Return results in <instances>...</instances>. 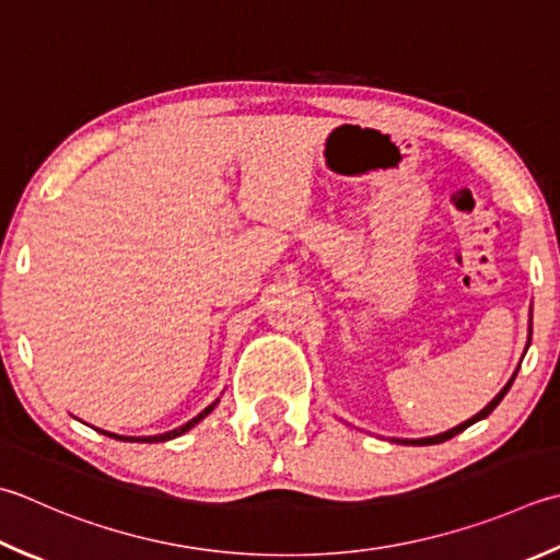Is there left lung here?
<instances>
[{"label":"left lung","mask_w":560,"mask_h":560,"mask_svg":"<svg viewBox=\"0 0 560 560\" xmlns=\"http://www.w3.org/2000/svg\"><path fill=\"white\" fill-rule=\"evenodd\" d=\"M517 371H520V366H517ZM517 371H514V376L508 381V386L502 388L495 398H492L483 410H480L478 415H474V418L470 420H466V422H462L458 427H454V430H448V432H444V434H436V436H424V440H396V442H400V444H412V446H427V444H440V442H446V440H452V436H456L458 432H464L466 427H470L474 422H478V420H483V418H488V415L498 408L500 405V400L508 396V390H510V386L514 383V378H517Z\"/></svg>","instance_id":"8db88e82"}]
</instances>
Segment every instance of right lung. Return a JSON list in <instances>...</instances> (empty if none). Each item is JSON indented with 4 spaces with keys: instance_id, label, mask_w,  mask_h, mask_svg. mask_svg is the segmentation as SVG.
I'll use <instances>...</instances> for the list:
<instances>
[{
    "instance_id": "right-lung-1",
    "label": "right lung",
    "mask_w": 560,
    "mask_h": 560,
    "mask_svg": "<svg viewBox=\"0 0 560 560\" xmlns=\"http://www.w3.org/2000/svg\"><path fill=\"white\" fill-rule=\"evenodd\" d=\"M215 402H218V400H215ZM215 402H213V405H208V408H206L203 412L196 415V418H194V420H189V422H186V424L177 427V430H172V432H164V434H158V436H118V434H112V432H102V430H98V432L106 434V436H114V440H124V442H148V444H150V442H167V440H174V436H182L184 432H189L194 424H199V422L206 418L208 412H213Z\"/></svg>"
}]
</instances>
